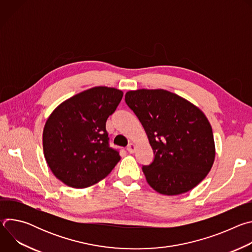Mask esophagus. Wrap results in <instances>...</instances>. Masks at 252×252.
Returning a JSON list of instances; mask_svg holds the SVG:
<instances>
[{
    "mask_svg": "<svg viewBox=\"0 0 252 252\" xmlns=\"http://www.w3.org/2000/svg\"><path fill=\"white\" fill-rule=\"evenodd\" d=\"M126 150H127V152H128L129 154H133V153L135 152V150H136V146L134 145V143L130 142V143H129V145L127 146Z\"/></svg>",
    "mask_w": 252,
    "mask_h": 252,
    "instance_id": "esophagus-1",
    "label": "esophagus"
}]
</instances>
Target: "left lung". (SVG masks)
Returning <instances> with one entry per match:
<instances>
[{
	"mask_svg": "<svg viewBox=\"0 0 252 252\" xmlns=\"http://www.w3.org/2000/svg\"><path fill=\"white\" fill-rule=\"evenodd\" d=\"M126 102L155 153L154 161L142 166L148 184L161 194L177 195L202 182L215 158L212 128L202 111L162 89L128 91Z\"/></svg>",
	"mask_w": 252,
	"mask_h": 252,
	"instance_id": "1",
	"label": "left lung"
}]
</instances>
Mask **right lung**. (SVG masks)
Returning a JSON list of instances; mask_svg holds the SVG:
<instances>
[{
  "label": "right lung",
  "mask_w": 252,
  "mask_h": 252,
  "mask_svg": "<svg viewBox=\"0 0 252 252\" xmlns=\"http://www.w3.org/2000/svg\"><path fill=\"white\" fill-rule=\"evenodd\" d=\"M123 95L115 88L94 87L65 99L48 118L44 156L54 175L67 187L94 186L121 160L109 146L105 123Z\"/></svg>",
  "instance_id": "1"
}]
</instances>
